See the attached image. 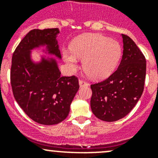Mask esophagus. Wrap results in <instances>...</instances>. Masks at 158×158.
I'll return each mask as SVG.
<instances>
[{"label": "esophagus", "mask_w": 158, "mask_h": 158, "mask_svg": "<svg viewBox=\"0 0 158 158\" xmlns=\"http://www.w3.org/2000/svg\"><path fill=\"white\" fill-rule=\"evenodd\" d=\"M79 84L80 87H85V86H88L89 85L88 82H85V81L84 80H82V79H80V80L79 81Z\"/></svg>", "instance_id": "1"}]
</instances>
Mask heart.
Segmentation results:
<instances>
[{
    "instance_id": "obj_1",
    "label": "heart",
    "mask_w": 158,
    "mask_h": 158,
    "mask_svg": "<svg viewBox=\"0 0 158 158\" xmlns=\"http://www.w3.org/2000/svg\"><path fill=\"white\" fill-rule=\"evenodd\" d=\"M70 50L63 51V58L72 69L79 59H83V69L92 79H103L112 73L122 56L118 41L98 33L81 35L73 41Z\"/></svg>"
}]
</instances>
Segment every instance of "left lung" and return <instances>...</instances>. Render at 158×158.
I'll use <instances>...</instances> for the list:
<instances>
[{
  "label": "left lung",
  "instance_id": "obj_1",
  "mask_svg": "<svg viewBox=\"0 0 158 158\" xmlns=\"http://www.w3.org/2000/svg\"><path fill=\"white\" fill-rule=\"evenodd\" d=\"M122 36L123 55L118 68L107 79L91 85V109L105 122H115L126 116L144 91L145 57L129 36Z\"/></svg>",
  "mask_w": 158,
  "mask_h": 158
}]
</instances>
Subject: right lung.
Returning <instances> with one entry per match:
<instances>
[{"label":"right lung","instance_id":"obj_1","mask_svg":"<svg viewBox=\"0 0 158 158\" xmlns=\"http://www.w3.org/2000/svg\"><path fill=\"white\" fill-rule=\"evenodd\" d=\"M58 28L30 30L20 41L12 56L10 82L20 107L37 123L59 124L66 118L70 105L79 88L74 76H61L56 59L41 56L33 61V49L45 47L44 52L61 60Z\"/></svg>","mask_w":158,"mask_h":158}]
</instances>
